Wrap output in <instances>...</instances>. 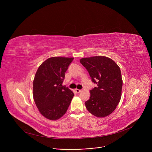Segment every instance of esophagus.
<instances>
[{
    "instance_id": "34e87169",
    "label": "esophagus",
    "mask_w": 152,
    "mask_h": 152,
    "mask_svg": "<svg viewBox=\"0 0 152 152\" xmlns=\"http://www.w3.org/2000/svg\"><path fill=\"white\" fill-rule=\"evenodd\" d=\"M81 91H82L81 90H79V89H76V90H75V91H76L77 93H80Z\"/></svg>"
}]
</instances>
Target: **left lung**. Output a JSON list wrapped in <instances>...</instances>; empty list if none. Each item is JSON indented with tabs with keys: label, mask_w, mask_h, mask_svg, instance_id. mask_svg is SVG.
<instances>
[{
	"label": "left lung",
	"mask_w": 152,
	"mask_h": 152,
	"mask_svg": "<svg viewBox=\"0 0 152 152\" xmlns=\"http://www.w3.org/2000/svg\"><path fill=\"white\" fill-rule=\"evenodd\" d=\"M80 62L97 85L90 90V99L85 103L86 109L97 117L109 115L121 99L123 80L120 67L113 59L103 56L83 58Z\"/></svg>",
	"instance_id": "8db88e82"
}]
</instances>
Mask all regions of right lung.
<instances>
[{"label": "right lung", "instance_id": "add662e5", "mask_svg": "<svg viewBox=\"0 0 152 152\" xmlns=\"http://www.w3.org/2000/svg\"><path fill=\"white\" fill-rule=\"evenodd\" d=\"M73 58L52 57L38 67L33 82V97L39 113L48 119L56 120L67 112L74 96L62 86L65 73Z\"/></svg>", "mask_w": 152, "mask_h": 152}]
</instances>
